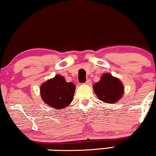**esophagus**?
<instances>
[{"mask_svg": "<svg viewBox=\"0 0 156 156\" xmlns=\"http://www.w3.org/2000/svg\"><path fill=\"white\" fill-rule=\"evenodd\" d=\"M85 84L86 85H90L92 84V81L90 80V79H88V80L86 81V83H85Z\"/></svg>", "mask_w": 156, "mask_h": 156, "instance_id": "1", "label": "esophagus"}]
</instances>
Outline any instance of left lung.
Listing matches in <instances>:
<instances>
[{
  "label": "left lung",
  "mask_w": 156,
  "mask_h": 156,
  "mask_svg": "<svg viewBox=\"0 0 156 156\" xmlns=\"http://www.w3.org/2000/svg\"><path fill=\"white\" fill-rule=\"evenodd\" d=\"M93 89L98 98L107 104L116 103L122 98L124 93L122 83L108 73L101 76L100 80L93 85Z\"/></svg>",
  "instance_id": "1"
}]
</instances>
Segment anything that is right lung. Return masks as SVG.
<instances>
[{
  "mask_svg": "<svg viewBox=\"0 0 156 156\" xmlns=\"http://www.w3.org/2000/svg\"><path fill=\"white\" fill-rule=\"evenodd\" d=\"M76 85L67 83L61 75H56L41 85V96L48 106L56 109H62L71 103Z\"/></svg>",
  "mask_w": 156,
  "mask_h": 156,
  "instance_id": "add662e5",
  "label": "right lung"
}]
</instances>
